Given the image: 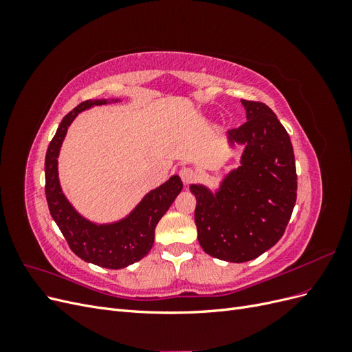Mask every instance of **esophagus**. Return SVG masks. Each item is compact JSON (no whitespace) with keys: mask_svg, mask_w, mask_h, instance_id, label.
Wrapping results in <instances>:
<instances>
[{"mask_svg":"<svg viewBox=\"0 0 352 352\" xmlns=\"http://www.w3.org/2000/svg\"><path fill=\"white\" fill-rule=\"evenodd\" d=\"M179 176H180V179H182V182L185 185H188L195 179L197 173H195V170L192 167H182L179 170Z\"/></svg>","mask_w":352,"mask_h":352,"instance_id":"34e87169","label":"esophagus"}]
</instances>
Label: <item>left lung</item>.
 I'll list each match as a JSON object with an SVG mask.
<instances>
[{"mask_svg":"<svg viewBox=\"0 0 352 352\" xmlns=\"http://www.w3.org/2000/svg\"><path fill=\"white\" fill-rule=\"evenodd\" d=\"M247 122L229 131L245 144L242 164L212 195L192 185L198 242L207 254L230 263L257 258L285 233L296 201L295 155L282 123L267 105L241 100Z\"/></svg>","mask_w":352,"mask_h":352,"instance_id":"8db88e82","label":"left lung"}]
</instances>
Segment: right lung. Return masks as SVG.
Listing matches in <instances>:
<instances>
[{
  "label": "right lung",
  "instance_id": "obj_1",
  "mask_svg": "<svg viewBox=\"0 0 352 352\" xmlns=\"http://www.w3.org/2000/svg\"><path fill=\"white\" fill-rule=\"evenodd\" d=\"M101 104H105V100L83 101L63 117L45 155V197L52 219L78 257L105 269H123L150 252L157 223L173 204L184 185L179 176L170 177L166 184L145 195L129 217L114 225L98 226L79 216L61 192L57 157L74 117L85 109Z\"/></svg>",
  "mask_w": 352,
  "mask_h": 352
}]
</instances>
